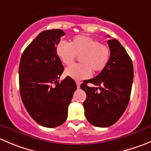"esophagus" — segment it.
Returning <instances> with one entry per match:
<instances>
[{"mask_svg": "<svg viewBox=\"0 0 151 151\" xmlns=\"http://www.w3.org/2000/svg\"><path fill=\"white\" fill-rule=\"evenodd\" d=\"M76 84H77V88H80V84H81V82L78 81V80H77V81H76Z\"/></svg>", "mask_w": 151, "mask_h": 151, "instance_id": "1", "label": "esophagus"}]
</instances>
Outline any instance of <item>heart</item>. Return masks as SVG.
Returning <instances> with one entry per match:
<instances>
[{
  "mask_svg": "<svg viewBox=\"0 0 151 151\" xmlns=\"http://www.w3.org/2000/svg\"><path fill=\"white\" fill-rule=\"evenodd\" d=\"M56 54L61 62L70 65L80 56L81 63L74 64L66 68L65 74L74 80H84L93 73L103 71L111 57L109 47L99 40L85 35L73 37L70 43L61 40L56 46Z\"/></svg>",
  "mask_w": 151,
  "mask_h": 151,
  "instance_id": "obj_1",
  "label": "heart"
}]
</instances>
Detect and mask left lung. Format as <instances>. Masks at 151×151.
<instances>
[{
  "label": "left lung",
  "instance_id": "8db88e82",
  "mask_svg": "<svg viewBox=\"0 0 151 151\" xmlns=\"http://www.w3.org/2000/svg\"><path fill=\"white\" fill-rule=\"evenodd\" d=\"M110 37V36H108ZM111 57L108 65L96 77L86 80L80 88L85 91V116L91 125L107 128L119 120L131 96L134 66L125 48L116 39L108 40ZM88 83L95 86L90 87Z\"/></svg>",
  "mask_w": 151,
  "mask_h": 151
}]
</instances>
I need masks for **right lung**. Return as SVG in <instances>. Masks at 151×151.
I'll list each match as a JSON object with an SVG mask.
<instances>
[{
	"label": "right lung",
	"instance_id": "right-lung-1",
	"mask_svg": "<svg viewBox=\"0 0 151 151\" xmlns=\"http://www.w3.org/2000/svg\"><path fill=\"white\" fill-rule=\"evenodd\" d=\"M65 35L61 29L40 32L20 58L22 101L32 119L46 128H55L65 122L77 89L75 81L68 76L61 82L58 80L64 68L56 54V46Z\"/></svg>",
	"mask_w": 151,
	"mask_h": 151
}]
</instances>
